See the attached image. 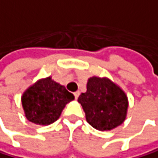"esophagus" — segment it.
<instances>
[{"instance_id": "1", "label": "esophagus", "mask_w": 158, "mask_h": 158, "mask_svg": "<svg viewBox=\"0 0 158 158\" xmlns=\"http://www.w3.org/2000/svg\"><path fill=\"white\" fill-rule=\"evenodd\" d=\"M74 95H75V98L77 99V98H78V96H80V91H76V92L74 93Z\"/></svg>"}]
</instances>
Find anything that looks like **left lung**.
Instances as JSON below:
<instances>
[{"label": "left lung", "mask_w": 158, "mask_h": 158, "mask_svg": "<svg viewBox=\"0 0 158 158\" xmlns=\"http://www.w3.org/2000/svg\"><path fill=\"white\" fill-rule=\"evenodd\" d=\"M88 123L99 131H108L123 123L128 98L122 88L107 77L88 78L86 92L77 99Z\"/></svg>", "instance_id": "1"}]
</instances>
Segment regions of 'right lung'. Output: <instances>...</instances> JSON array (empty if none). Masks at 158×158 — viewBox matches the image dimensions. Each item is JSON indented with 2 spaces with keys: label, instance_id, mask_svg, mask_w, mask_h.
<instances>
[{
  "label": "right lung",
  "instance_id": "obj_1",
  "mask_svg": "<svg viewBox=\"0 0 158 158\" xmlns=\"http://www.w3.org/2000/svg\"><path fill=\"white\" fill-rule=\"evenodd\" d=\"M74 99L75 96L51 77L40 78L21 96L26 118L43 126L56 121L65 106Z\"/></svg>",
  "mask_w": 158,
  "mask_h": 158
}]
</instances>
